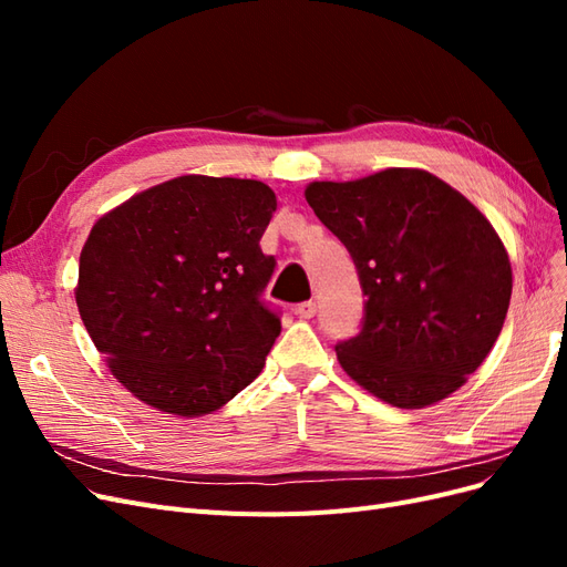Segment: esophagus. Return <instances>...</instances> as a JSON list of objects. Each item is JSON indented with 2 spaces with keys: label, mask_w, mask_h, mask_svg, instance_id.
I'll return each mask as SVG.
<instances>
[{
  "label": "esophagus",
  "mask_w": 567,
  "mask_h": 567,
  "mask_svg": "<svg viewBox=\"0 0 567 567\" xmlns=\"http://www.w3.org/2000/svg\"><path fill=\"white\" fill-rule=\"evenodd\" d=\"M296 315H298L300 319H312V317L317 315V302H315V300L300 302V305L296 307Z\"/></svg>",
  "instance_id": "esophagus-1"
}]
</instances>
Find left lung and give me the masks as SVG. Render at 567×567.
<instances>
[{"mask_svg": "<svg viewBox=\"0 0 567 567\" xmlns=\"http://www.w3.org/2000/svg\"><path fill=\"white\" fill-rule=\"evenodd\" d=\"M348 248L362 331L336 346L350 379L400 409L452 394L485 362L511 302V262L487 217L425 169L390 167L305 192Z\"/></svg>", "mask_w": 567, "mask_h": 567, "instance_id": "8db88e82", "label": "left lung"}]
</instances>
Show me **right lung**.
<instances>
[{
    "label": "right lung",
    "instance_id": "right-lung-1",
    "mask_svg": "<svg viewBox=\"0 0 567 567\" xmlns=\"http://www.w3.org/2000/svg\"><path fill=\"white\" fill-rule=\"evenodd\" d=\"M277 210L262 182L184 175L101 217L80 255L78 310L134 398L203 416L250 385L281 333L260 238Z\"/></svg>",
    "mask_w": 567,
    "mask_h": 567
}]
</instances>
